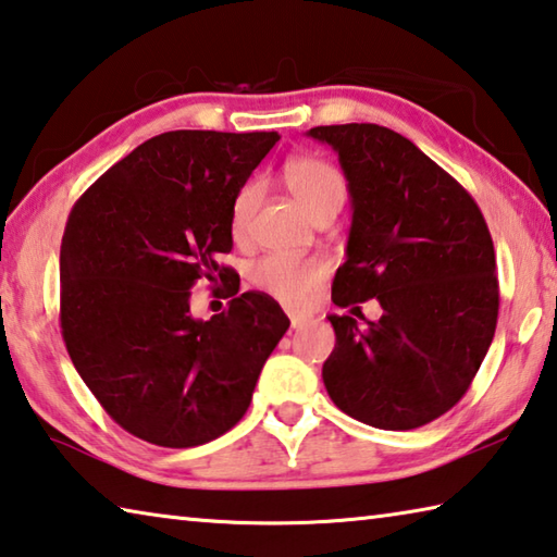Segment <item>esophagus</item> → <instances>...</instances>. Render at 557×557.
I'll return each mask as SVG.
<instances>
[{
	"label": "esophagus",
	"instance_id": "1",
	"mask_svg": "<svg viewBox=\"0 0 557 557\" xmlns=\"http://www.w3.org/2000/svg\"><path fill=\"white\" fill-rule=\"evenodd\" d=\"M307 317H305V313H295V311H292L289 313V323H292V329H305L307 326Z\"/></svg>",
	"mask_w": 557,
	"mask_h": 557
}]
</instances>
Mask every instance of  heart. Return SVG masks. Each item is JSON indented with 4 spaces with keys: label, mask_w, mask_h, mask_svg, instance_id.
Segmentation results:
<instances>
[{
    "label": "heart",
    "mask_w": 557,
    "mask_h": 557,
    "mask_svg": "<svg viewBox=\"0 0 557 557\" xmlns=\"http://www.w3.org/2000/svg\"><path fill=\"white\" fill-rule=\"evenodd\" d=\"M285 187L307 216L317 219L323 211H338L346 199V182L341 173L321 158H292L285 165ZM260 201V185L248 182L238 191L231 207V234L246 238L250 219ZM326 277V265L313 258H287L268 256L256 262L250 272L252 285L265 289L268 295L287 307H305L313 292Z\"/></svg>",
    "instance_id": "heart-1"
}]
</instances>
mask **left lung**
<instances>
[{"instance_id": "left-lung-1", "label": "left lung", "mask_w": 557, "mask_h": 557, "mask_svg": "<svg viewBox=\"0 0 557 557\" xmlns=\"http://www.w3.org/2000/svg\"><path fill=\"white\" fill-rule=\"evenodd\" d=\"M338 153L352 224L333 305L375 297L366 326L331 313L336 348L323 384L368 426L409 431L453 409L478 375L497 329L494 244L474 199L409 138L377 124L317 126Z\"/></svg>"}]
</instances>
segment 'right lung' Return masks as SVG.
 <instances>
[{
	"instance_id": "add662e5",
	"label": "right lung",
	"mask_w": 557,
	"mask_h": 557,
	"mask_svg": "<svg viewBox=\"0 0 557 557\" xmlns=\"http://www.w3.org/2000/svg\"><path fill=\"white\" fill-rule=\"evenodd\" d=\"M275 131H168L111 165L75 201L60 246V329L79 377L121 429L191 448L244 419L289 329L262 292H231L209 321L199 280L226 282L231 207Z\"/></svg>"
}]
</instances>
